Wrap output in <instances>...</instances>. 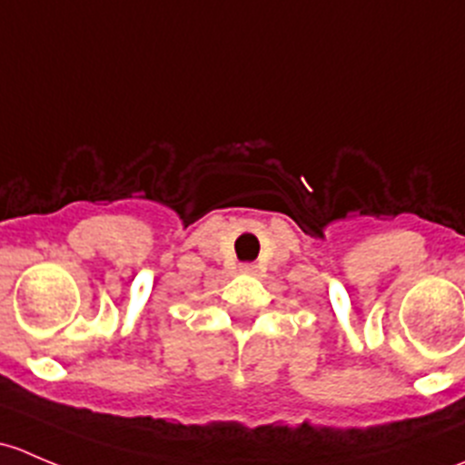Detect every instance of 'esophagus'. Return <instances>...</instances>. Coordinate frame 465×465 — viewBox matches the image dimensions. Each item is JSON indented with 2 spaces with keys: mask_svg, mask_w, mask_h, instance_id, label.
I'll return each mask as SVG.
<instances>
[{
  "mask_svg": "<svg viewBox=\"0 0 465 465\" xmlns=\"http://www.w3.org/2000/svg\"><path fill=\"white\" fill-rule=\"evenodd\" d=\"M242 270H245V272H252V270H254V267H252V265H242Z\"/></svg>",
  "mask_w": 465,
  "mask_h": 465,
  "instance_id": "1",
  "label": "esophagus"
}]
</instances>
